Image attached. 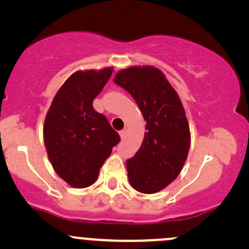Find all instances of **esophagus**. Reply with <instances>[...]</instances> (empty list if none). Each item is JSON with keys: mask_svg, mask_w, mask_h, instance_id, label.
Returning <instances> with one entry per match:
<instances>
[{"mask_svg": "<svg viewBox=\"0 0 249 249\" xmlns=\"http://www.w3.org/2000/svg\"><path fill=\"white\" fill-rule=\"evenodd\" d=\"M119 136H121V138H122V139H124V138H125V136H126V131H125V130L119 131Z\"/></svg>", "mask_w": 249, "mask_h": 249, "instance_id": "esophagus-1", "label": "esophagus"}]
</instances>
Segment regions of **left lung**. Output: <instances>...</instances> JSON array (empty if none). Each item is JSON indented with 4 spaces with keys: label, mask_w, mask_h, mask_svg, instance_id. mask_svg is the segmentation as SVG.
Instances as JSON below:
<instances>
[{
    "label": "left lung",
    "mask_w": 249,
    "mask_h": 249,
    "mask_svg": "<svg viewBox=\"0 0 249 249\" xmlns=\"http://www.w3.org/2000/svg\"><path fill=\"white\" fill-rule=\"evenodd\" d=\"M113 82L133 97L146 121L142 146L126 160L131 186L142 193L159 192L179 176L190 150L184 107L157 68H127L119 71Z\"/></svg>",
    "instance_id": "obj_1"
}]
</instances>
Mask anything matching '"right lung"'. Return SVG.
I'll list each match as a JSON object with an SVG mask.
<instances>
[{
	"label": "right lung",
	"instance_id": "add662e5",
	"mask_svg": "<svg viewBox=\"0 0 249 249\" xmlns=\"http://www.w3.org/2000/svg\"><path fill=\"white\" fill-rule=\"evenodd\" d=\"M112 71H76L57 91L45 117L43 134L49 160L72 187L92 185L112 147L121 142L107 117L92 107Z\"/></svg>",
	"mask_w": 249,
	"mask_h": 249
}]
</instances>
